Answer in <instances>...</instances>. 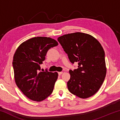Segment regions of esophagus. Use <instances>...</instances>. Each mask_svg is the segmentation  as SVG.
Returning a JSON list of instances; mask_svg holds the SVG:
<instances>
[{"label": "esophagus", "mask_w": 120, "mask_h": 120, "mask_svg": "<svg viewBox=\"0 0 120 120\" xmlns=\"http://www.w3.org/2000/svg\"><path fill=\"white\" fill-rule=\"evenodd\" d=\"M62 73H63V72H62V71H61V72H58V75L60 76V75H61V74H62Z\"/></svg>", "instance_id": "esophagus-1"}]
</instances>
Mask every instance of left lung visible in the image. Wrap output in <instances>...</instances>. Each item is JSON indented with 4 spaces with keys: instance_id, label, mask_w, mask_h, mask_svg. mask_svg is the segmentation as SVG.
I'll use <instances>...</instances> for the list:
<instances>
[{
    "instance_id": "8db88e82",
    "label": "left lung",
    "mask_w": 120,
    "mask_h": 120,
    "mask_svg": "<svg viewBox=\"0 0 120 120\" xmlns=\"http://www.w3.org/2000/svg\"><path fill=\"white\" fill-rule=\"evenodd\" d=\"M58 41L70 61L78 64L76 69L69 70V91L81 98L96 94L106 74L105 52L100 43L92 35L80 32L65 34Z\"/></svg>"
}]
</instances>
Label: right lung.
<instances>
[{
	"instance_id": "obj_1",
	"label": "right lung",
	"mask_w": 120,
	"mask_h": 120,
	"mask_svg": "<svg viewBox=\"0 0 120 120\" xmlns=\"http://www.w3.org/2000/svg\"><path fill=\"white\" fill-rule=\"evenodd\" d=\"M50 38L35 37L20 45L14 54L13 67L17 87L31 100L41 101L52 94L58 73L40 71V65L45 59L48 51L57 46Z\"/></svg>"
}]
</instances>
